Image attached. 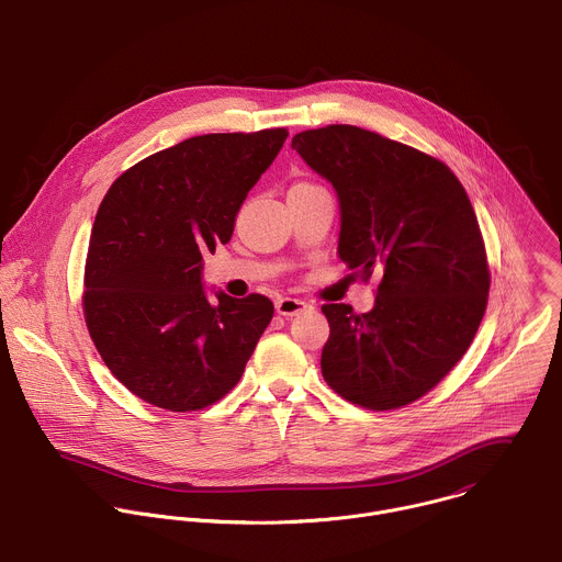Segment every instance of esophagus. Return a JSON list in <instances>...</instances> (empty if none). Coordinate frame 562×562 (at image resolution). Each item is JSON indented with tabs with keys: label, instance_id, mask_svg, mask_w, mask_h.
Returning a JSON list of instances; mask_svg holds the SVG:
<instances>
[{
	"label": "esophagus",
	"instance_id": "esophagus-1",
	"mask_svg": "<svg viewBox=\"0 0 562 562\" xmlns=\"http://www.w3.org/2000/svg\"><path fill=\"white\" fill-rule=\"evenodd\" d=\"M308 306H311V304L304 302V300H300V297H280V300L276 302V311H278L280 315H284V317H293V315L306 311Z\"/></svg>",
	"mask_w": 562,
	"mask_h": 562
}]
</instances>
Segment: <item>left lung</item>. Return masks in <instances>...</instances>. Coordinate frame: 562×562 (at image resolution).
<instances>
[{"label": "left lung", "mask_w": 562, "mask_h": 562, "mask_svg": "<svg viewBox=\"0 0 562 562\" xmlns=\"http://www.w3.org/2000/svg\"><path fill=\"white\" fill-rule=\"evenodd\" d=\"M291 148L337 192L339 258L363 280L381 276L370 313L322 306V374L359 407L409 405L453 370L486 313L491 271L469 194L440 159L359 126L302 131Z\"/></svg>", "instance_id": "left-lung-1"}]
</instances>
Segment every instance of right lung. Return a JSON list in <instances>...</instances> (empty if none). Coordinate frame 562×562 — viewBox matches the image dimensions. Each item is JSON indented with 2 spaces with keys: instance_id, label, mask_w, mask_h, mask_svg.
<instances>
[{
  "instance_id": "add662e5",
  "label": "right lung",
  "mask_w": 562,
  "mask_h": 562,
  "mask_svg": "<svg viewBox=\"0 0 562 562\" xmlns=\"http://www.w3.org/2000/svg\"><path fill=\"white\" fill-rule=\"evenodd\" d=\"M289 131L183 139L122 172L104 194L87 251L82 311L111 374L137 398L196 412L221 401L273 317L201 284L203 254L229 243L236 214Z\"/></svg>"
}]
</instances>
